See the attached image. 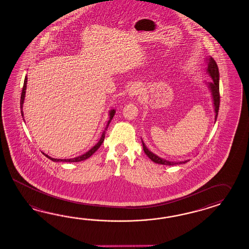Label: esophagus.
Wrapping results in <instances>:
<instances>
[{
	"instance_id": "1",
	"label": "esophagus",
	"mask_w": 249,
	"mask_h": 249,
	"mask_svg": "<svg viewBox=\"0 0 249 249\" xmlns=\"http://www.w3.org/2000/svg\"><path fill=\"white\" fill-rule=\"evenodd\" d=\"M140 94V87L138 85H133L129 89V96L131 97L136 96Z\"/></svg>"
}]
</instances>
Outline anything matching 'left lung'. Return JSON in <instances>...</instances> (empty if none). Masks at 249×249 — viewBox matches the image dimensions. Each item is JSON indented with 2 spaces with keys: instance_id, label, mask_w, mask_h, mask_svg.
<instances>
[{
  "instance_id": "1",
  "label": "left lung",
  "mask_w": 249,
  "mask_h": 249,
  "mask_svg": "<svg viewBox=\"0 0 249 249\" xmlns=\"http://www.w3.org/2000/svg\"><path fill=\"white\" fill-rule=\"evenodd\" d=\"M207 72L210 74L211 78H212V82L207 83L208 88L210 89L211 92V96L213 98V105H214V110H215V122L217 120V114H218V109H219V100H220V96H219V72H218V68H217V63L214 60V58L210 57L209 61H208V70ZM142 147H143V151L146 154L147 156L154 161L155 163L158 164H162V165H175V164H182L189 160H184V161H169L167 160L162 159L159 156H157L156 154L152 153L151 151H149L145 146L144 142L142 141Z\"/></svg>"
}]
</instances>
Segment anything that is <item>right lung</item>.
Wrapping results in <instances>:
<instances>
[{
    "label": "right lung",
    "instance_id": "add662e5",
    "mask_svg": "<svg viewBox=\"0 0 249 249\" xmlns=\"http://www.w3.org/2000/svg\"><path fill=\"white\" fill-rule=\"evenodd\" d=\"M26 88H27V77H25V79H24V84H23L22 92H21V96H20V113H21L22 117H23V111H22V107H23V103H24V98H25ZM115 109H112V110H110V111H109V120L108 122H107V126L105 127V130L103 131V134L102 135H101V138H100V140L98 141V142L96 143V145H95L94 147H92V148L90 149L89 152H87V153H84V154L80 155V156H77V157H76V158H72V159H54V158H51V156H49L48 154H45L44 153H43V154H44L45 156H46L47 158L51 159V160H53V161L77 162V161H81V160H85L89 159L90 156H91L93 153H96V150H97L99 147L101 146V144H102L103 142H104V140H105L106 131L107 130L109 124H110L111 120L113 119V117H114V115H115ZM23 120H24V118H23Z\"/></svg>",
    "mask_w": 249,
    "mask_h": 249
}]
</instances>
